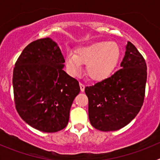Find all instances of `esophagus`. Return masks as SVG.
<instances>
[{
    "label": "esophagus",
    "instance_id": "1",
    "mask_svg": "<svg viewBox=\"0 0 160 160\" xmlns=\"http://www.w3.org/2000/svg\"><path fill=\"white\" fill-rule=\"evenodd\" d=\"M79 86H80V90H81V91L82 92H83V91L85 90V85L82 84V83H80Z\"/></svg>",
    "mask_w": 160,
    "mask_h": 160
}]
</instances>
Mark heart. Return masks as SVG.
I'll return each mask as SVG.
<instances>
[{"label":"heart","mask_w":160,"mask_h":160,"mask_svg":"<svg viewBox=\"0 0 160 160\" xmlns=\"http://www.w3.org/2000/svg\"><path fill=\"white\" fill-rule=\"evenodd\" d=\"M120 58V49L115 42H97L81 46L76 54L67 53L66 66L72 76L78 75L82 64H86V74L94 82H101L111 75Z\"/></svg>","instance_id":"b5f03b06"}]
</instances>
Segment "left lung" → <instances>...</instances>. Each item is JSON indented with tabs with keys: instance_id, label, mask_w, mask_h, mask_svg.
I'll return each mask as SVG.
<instances>
[{
	"instance_id": "obj_1",
	"label": "left lung",
	"mask_w": 160,
	"mask_h": 160,
	"mask_svg": "<svg viewBox=\"0 0 160 160\" xmlns=\"http://www.w3.org/2000/svg\"><path fill=\"white\" fill-rule=\"evenodd\" d=\"M120 66L110 78L85 88L89 119L99 131L124 128L135 118L143 103L148 75L146 62L131 42L126 46Z\"/></svg>"
}]
</instances>
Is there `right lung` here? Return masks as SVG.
<instances>
[{
    "mask_svg": "<svg viewBox=\"0 0 160 160\" xmlns=\"http://www.w3.org/2000/svg\"><path fill=\"white\" fill-rule=\"evenodd\" d=\"M65 59L51 38L29 44L13 69L14 102L26 123L42 132L64 129L74 98L80 92L78 82L63 70Z\"/></svg>",
    "mask_w": 160,
    "mask_h": 160,
    "instance_id": "1",
    "label": "right lung"
}]
</instances>
